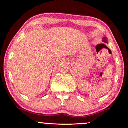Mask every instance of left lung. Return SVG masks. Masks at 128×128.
<instances>
[{"mask_svg": "<svg viewBox=\"0 0 128 128\" xmlns=\"http://www.w3.org/2000/svg\"><path fill=\"white\" fill-rule=\"evenodd\" d=\"M103 42H107V38H106V37H104V38H103Z\"/></svg>", "mask_w": 128, "mask_h": 128, "instance_id": "obj_1", "label": "left lung"}]
</instances>
